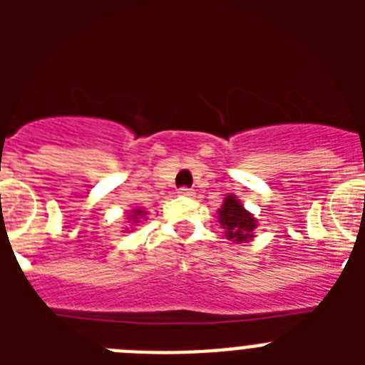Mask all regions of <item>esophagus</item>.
I'll list each match as a JSON object with an SVG mask.
<instances>
[{"mask_svg": "<svg viewBox=\"0 0 365 365\" xmlns=\"http://www.w3.org/2000/svg\"><path fill=\"white\" fill-rule=\"evenodd\" d=\"M179 195H182V197H193L195 195V192H193L192 188H186V186H182V188H179Z\"/></svg>", "mask_w": 365, "mask_h": 365, "instance_id": "34e87169", "label": "esophagus"}]
</instances>
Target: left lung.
Instances as JSON below:
<instances>
[{"mask_svg": "<svg viewBox=\"0 0 365 365\" xmlns=\"http://www.w3.org/2000/svg\"><path fill=\"white\" fill-rule=\"evenodd\" d=\"M219 222L227 230L228 240H234L235 243L252 240L254 228H256V219L248 214L234 195H228L225 199V205L219 210Z\"/></svg>", "mask_w": 365, "mask_h": 365, "instance_id": "obj_1", "label": "left lung"}]
</instances>
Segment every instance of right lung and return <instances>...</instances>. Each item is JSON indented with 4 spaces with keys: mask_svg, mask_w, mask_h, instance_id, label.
I'll return each instance as SVG.
<instances>
[{
    "mask_svg": "<svg viewBox=\"0 0 365 365\" xmlns=\"http://www.w3.org/2000/svg\"><path fill=\"white\" fill-rule=\"evenodd\" d=\"M137 214H140V210H137ZM143 214H144V212H143Z\"/></svg>",
    "mask_w": 365,
    "mask_h": 365,
    "instance_id": "1",
    "label": "right lung"
}]
</instances>
